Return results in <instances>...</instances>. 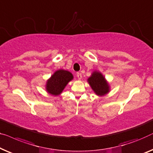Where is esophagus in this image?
<instances>
[{
	"label": "esophagus",
	"mask_w": 153,
	"mask_h": 153,
	"mask_svg": "<svg viewBox=\"0 0 153 153\" xmlns=\"http://www.w3.org/2000/svg\"><path fill=\"white\" fill-rule=\"evenodd\" d=\"M77 77H78L79 79H81V78H82V74H81V73H80V72L77 73Z\"/></svg>",
	"instance_id": "esophagus-1"
}]
</instances>
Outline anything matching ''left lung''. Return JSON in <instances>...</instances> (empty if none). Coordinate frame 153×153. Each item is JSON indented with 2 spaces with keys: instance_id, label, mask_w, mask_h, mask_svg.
<instances>
[{
  "instance_id": "8db88e82",
  "label": "left lung",
  "mask_w": 153,
  "mask_h": 153,
  "mask_svg": "<svg viewBox=\"0 0 153 153\" xmlns=\"http://www.w3.org/2000/svg\"><path fill=\"white\" fill-rule=\"evenodd\" d=\"M88 81L92 90L97 95L103 96L109 91L108 83L101 73L94 72Z\"/></svg>"
}]
</instances>
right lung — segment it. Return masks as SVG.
<instances>
[{
	"label": "right lung",
	"instance_id": "1",
	"mask_svg": "<svg viewBox=\"0 0 153 153\" xmlns=\"http://www.w3.org/2000/svg\"><path fill=\"white\" fill-rule=\"evenodd\" d=\"M73 79L72 73L63 70H59L51 76L48 81L46 88L51 94H60L65 85Z\"/></svg>",
	"mask_w": 153,
	"mask_h": 153
}]
</instances>
